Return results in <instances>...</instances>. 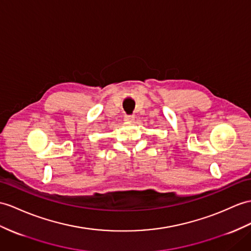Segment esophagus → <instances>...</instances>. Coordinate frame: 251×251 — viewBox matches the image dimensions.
<instances>
[{
  "mask_svg": "<svg viewBox=\"0 0 251 251\" xmlns=\"http://www.w3.org/2000/svg\"><path fill=\"white\" fill-rule=\"evenodd\" d=\"M134 116H132V115H125V120L126 121H129V122H131V121H133L134 120Z\"/></svg>",
  "mask_w": 251,
  "mask_h": 251,
  "instance_id": "obj_1",
  "label": "esophagus"
}]
</instances>
